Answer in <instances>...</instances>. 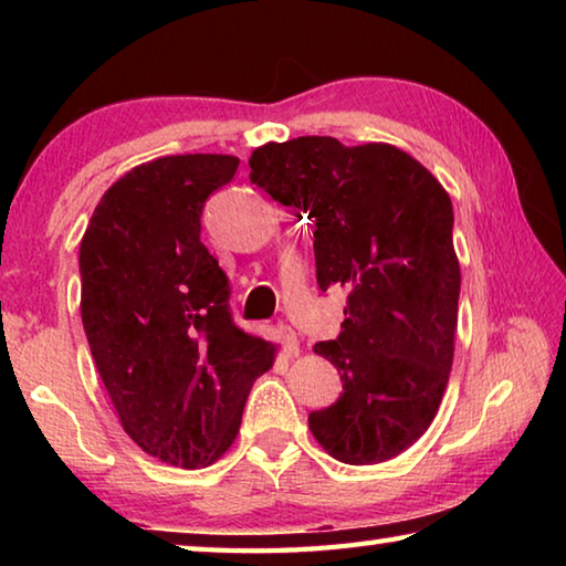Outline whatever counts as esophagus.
<instances>
[{"label": "esophagus", "mask_w": 566, "mask_h": 566, "mask_svg": "<svg viewBox=\"0 0 566 566\" xmlns=\"http://www.w3.org/2000/svg\"><path fill=\"white\" fill-rule=\"evenodd\" d=\"M280 337H282V342H284V347H286V352H290V357H296V354H300V339H296V334H294V329L290 327V324H280Z\"/></svg>", "instance_id": "esophagus-1"}]
</instances>
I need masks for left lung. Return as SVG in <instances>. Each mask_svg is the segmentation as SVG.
Returning <instances> with one entry per match:
<instances>
[{
  "instance_id": "1",
  "label": "left lung",
  "mask_w": 566,
  "mask_h": 566,
  "mask_svg": "<svg viewBox=\"0 0 566 566\" xmlns=\"http://www.w3.org/2000/svg\"><path fill=\"white\" fill-rule=\"evenodd\" d=\"M249 167L274 202L317 224L322 292L347 290L342 334L314 344L337 367L342 397L312 411V434L344 464L387 462L427 432L452 371L462 284L452 199L432 171L387 142H270Z\"/></svg>"
}]
</instances>
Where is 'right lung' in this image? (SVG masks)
Masks as SVG:
<instances>
[{"label":"right lung","instance_id":"add662e5","mask_svg":"<svg viewBox=\"0 0 566 566\" xmlns=\"http://www.w3.org/2000/svg\"><path fill=\"white\" fill-rule=\"evenodd\" d=\"M232 155H171L104 191L80 244L82 324L122 429L142 452L209 467L237 439L276 344L234 327L229 282L199 242Z\"/></svg>","mask_w":566,"mask_h":566}]
</instances>
